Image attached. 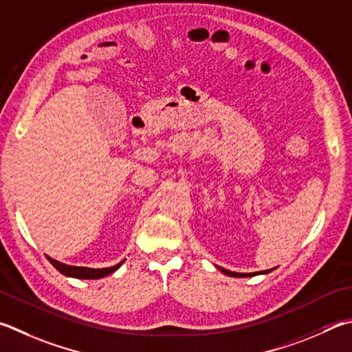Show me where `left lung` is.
Instances as JSON below:
<instances>
[{
	"label": "left lung",
	"instance_id": "obj_1",
	"mask_svg": "<svg viewBox=\"0 0 352 352\" xmlns=\"http://www.w3.org/2000/svg\"><path fill=\"white\" fill-rule=\"evenodd\" d=\"M219 270H220L223 274H226V276H229V277H252V276H258V274H267V272L274 271V270H267V271H260V272H249V274H241V272H232V271L223 270V267H219Z\"/></svg>",
	"mask_w": 352,
	"mask_h": 352
}]
</instances>
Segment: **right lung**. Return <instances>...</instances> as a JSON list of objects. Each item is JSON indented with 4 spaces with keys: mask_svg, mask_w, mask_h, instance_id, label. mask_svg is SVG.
I'll list each match as a JSON object with an SVG mask.
<instances>
[{
    "mask_svg": "<svg viewBox=\"0 0 352 352\" xmlns=\"http://www.w3.org/2000/svg\"><path fill=\"white\" fill-rule=\"evenodd\" d=\"M47 260L50 263L54 265V267H56L61 274H65L67 277H74V278H82V280H95V278H101V277H106L109 276V274L115 272L118 270V267L124 263L123 261H120L118 265L111 266V267H101V270H92V267H85V266H70V265H65L61 263V261H56L54 258H50L49 255H46Z\"/></svg>",
    "mask_w": 352,
    "mask_h": 352,
    "instance_id": "1",
    "label": "right lung"
}]
</instances>
